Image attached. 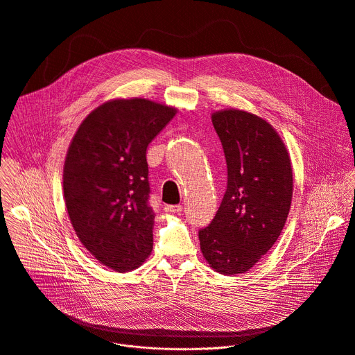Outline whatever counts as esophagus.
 <instances>
[{"label":"esophagus","mask_w":355,"mask_h":355,"mask_svg":"<svg viewBox=\"0 0 355 355\" xmlns=\"http://www.w3.org/2000/svg\"><path fill=\"white\" fill-rule=\"evenodd\" d=\"M182 210L181 205H166L164 206V211L167 213H180Z\"/></svg>","instance_id":"esophagus-1"}]
</instances>
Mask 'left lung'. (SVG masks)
<instances>
[{
  "instance_id": "1",
  "label": "left lung",
  "mask_w": 355,
  "mask_h": 355,
  "mask_svg": "<svg viewBox=\"0 0 355 355\" xmlns=\"http://www.w3.org/2000/svg\"><path fill=\"white\" fill-rule=\"evenodd\" d=\"M227 163V189L211 223L199 230L210 268L248 272L275 245L293 199V167L284 142L263 118L237 108L211 114Z\"/></svg>"
}]
</instances>
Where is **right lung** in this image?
<instances>
[{"label": "right lung", "mask_w": 355, "mask_h": 355, "mask_svg": "<svg viewBox=\"0 0 355 355\" xmlns=\"http://www.w3.org/2000/svg\"><path fill=\"white\" fill-rule=\"evenodd\" d=\"M177 108L148 98H114L94 108L75 132L62 188L71 224L104 266L139 268L153 248L146 149Z\"/></svg>", "instance_id": "right-lung-1"}]
</instances>
